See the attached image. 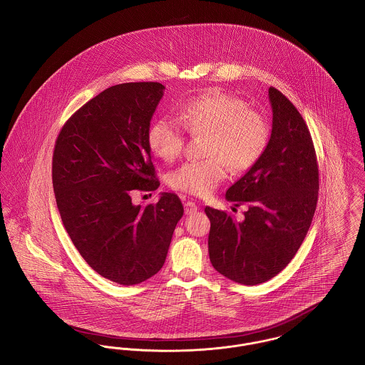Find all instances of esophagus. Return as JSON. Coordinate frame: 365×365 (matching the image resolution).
I'll return each mask as SVG.
<instances>
[{"mask_svg":"<svg viewBox=\"0 0 365 365\" xmlns=\"http://www.w3.org/2000/svg\"><path fill=\"white\" fill-rule=\"evenodd\" d=\"M197 210H198V205H197L195 202H193V201H187V202H185V214H194V212H197Z\"/></svg>","mask_w":365,"mask_h":365,"instance_id":"1","label":"esophagus"}]
</instances>
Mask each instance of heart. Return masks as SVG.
<instances>
[{
    "instance_id": "b5f03b06",
    "label": "heart",
    "mask_w": 365,
    "mask_h": 365,
    "mask_svg": "<svg viewBox=\"0 0 365 365\" xmlns=\"http://www.w3.org/2000/svg\"><path fill=\"white\" fill-rule=\"evenodd\" d=\"M205 136L204 155L172 171V189L205 197L225 180L227 167L235 172L250 171L264 154L270 140V127L263 114L233 95L210 91L190 98L179 108L178 120L155 118L146 140L153 154L165 163L176 160L185 148L186 132Z\"/></svg>"
}]
</instances>
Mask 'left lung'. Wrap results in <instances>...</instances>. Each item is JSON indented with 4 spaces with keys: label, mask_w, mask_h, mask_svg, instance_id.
<instances>
[{
    "label": "left lung",
    "mask_w": 365,
    "mask_h": 365,
    "mask_svg": "<svg viewBox=\"0 0 365 365\" xmlns=\"http://www.w3.org/2000/svg\"><path fill=\"white\" fill-rule=\"evenodd\" d=\"M273 127L257 165L226 192L248 204L244 220L205 208L211 220L210 259L227 279L257 285L273 279L298 252L319 198V165L309 128L299 111L274 86L269 88Z\"/></svg>",
    "instance_id": "obj_1"
}]
</instances>
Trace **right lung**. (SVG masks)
<instances>
[{
	"instance_id": "1",
	"label": "right lung",
	"mask_w": 365,
	"mask_h": 365,
	"mask_svg": "<svg viewBox=\"0 0 365 365\" xmlns=\"http://www.w3.org/2000/svg\"><path fill=\"white\" fill-rule=\"evenodd\" d=\"M165 86H110L78 108L61 129L52 183L67 235L86 263L121 285L150 279L164 264L180 198L133 205L132 194L160 186L146 133Z\"/></svg>"
}]
</instances>
